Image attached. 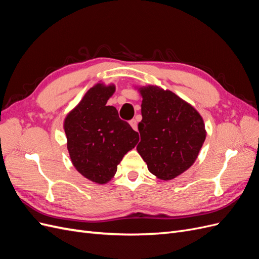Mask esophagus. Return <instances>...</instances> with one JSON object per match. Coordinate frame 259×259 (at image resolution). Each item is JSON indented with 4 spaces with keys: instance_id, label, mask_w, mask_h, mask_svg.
<instances>
[{
    "instance_id": "34e87169",
    "label": "esophagus",
    "mask_w": 259,
    "mask_h": 259,
    "mask_svg": "<svg viewBox=\"0 0 259 259\" xmlns=\"http://www.w3.org/2000/svg\"><path fill=\"white\" fill-rule=\"evenodd\" d=\"M130 124H131V126H132V128L134 130V131H137V120L136 119H133V120H131L130 121Z\"/></svg>"
}]
</instances>
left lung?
Masks as SVG:
<instances>
[{
	"label": "left lung",
	"instance_id": "8db88e82",
	"mask_svg": "<svg viewBox=\"0 0 259 259\" xmlns=\"http://www.w3.org/2000/svg\"><path fill=\"white\" fill-rule=\"evenodd\" d=\"M138 91L143 97V120L138 124L140 143L136 149L151 174L170 180L197 160L206 137L204 121L173 92L154 85Z\"/></svg>",
	"mask_w": 259,
	"mask_h": 259
}]
</instances>
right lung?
Returning <instances> with one entry per match:
<instances>
[{"label": "right lung", "mask_w": 259, "mask_h": 259, "mask_svg": "<svg viewBox=\"0 0 259 259\" xmlns=\"http://www.w3.org/2000/svg\"><path fill=\"white\" fill-rule=\"evenodd\" d=\"M113 84L97 83L90 89L64 121L70 159L81 175L104 185L113 178L123 156L134 148L138 133L121 120L107 101Z\"/></svg>", "instance_id": "add662e5"}]
</instances>
